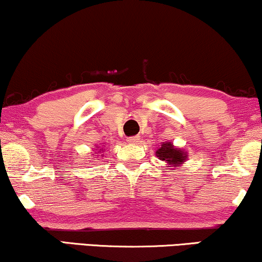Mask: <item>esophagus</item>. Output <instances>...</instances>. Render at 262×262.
Here are the masks:
<instances>
[{
    "label": "esophagus",
    "mask_w": 262,
    "mask_h": 262,
    "mask_svg": "<svg viewBox=\"0 0 262 262\" xmlns=\"http://www.w3.org/2000/svg\"><path fill=\"white\" fill-rule=\"evenodd\" d=\"M139 139L140 138L138 137V135H135V137H130V138H128V143H130V144H137L138 141H139Z\"/></svg>",
    "instance_id": "1"
}]
</instances>
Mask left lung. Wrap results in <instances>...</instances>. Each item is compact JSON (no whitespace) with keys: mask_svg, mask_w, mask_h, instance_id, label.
Returning a JSON list of instances; mask_svg holds the SVG:
<instances>
[{"mask_svg":"<svg viewBox=\"0 0 262 262\" xmlns=\"http://www.w3.org/2000/svg\"><path fill=\"white\" fill-rule=\"evenodd\" d=\"M155 155L159 157V160L165 161L167 167H173V168L181 167L189 157L188 151L183 150L182 147H176L171 141L162 143L161 146L156 150Z\"/></svg>","mask_w":262,"mask_h":262,"instance_id":"left-lung-1","label":"left lung"}]
</instances>
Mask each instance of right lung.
Instances as JSON below:
<instances>
[{
  "instance_id": "1",
  "label": "right lung",
  "mask_w": 262,
  "mask_h": 262,
  "mask_svg": "<svg viewBox=\"0 0 262 262\" xmlns=\"http://www.w3.org/2000/svg\"><path fill=\"white\" fill-rule=\"evenodd\" d=\"M95 151H97V152H94V154H93V157L95 156V154H101V152H103V149H102V147H100V146H96ZM97 156H99V155H97ZM101 156H103V155H101Z\"/></svg>"
}]
</instances>
